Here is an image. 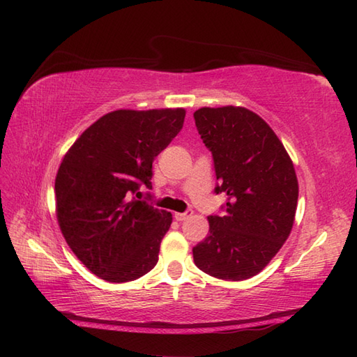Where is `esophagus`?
I'll list each match as a JSON object with an SVG mask.
<instances>
[{
	"label": "esophagus",
	"instance_id": "1",
	"mask_svg": "<svg viewBox=\"0 0 357 357\" xmlns=\"http://www.w3.org/2000/svg\"><path fill=\"white\" fill-rule=\"evenodd\" d=\"M192 215H193V210L188 208L184 211V213H174V219H176V221H185V219H188Z\"/></svg>",
	"mask_w": 357,
	"mask_h": 357
}]
</instances>
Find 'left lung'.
I'll return each instance as SVG.
<instances>
[{
    "mask_svg": "<svg viewBox=\"0 0 357 357\" xmlns=\"http://www.w3.org/2000/svg\"><path fill=\"white\" fill-rule=\"evenodd\" d=\"M211 151L221 215H210L208 236L193 247L196 267L210 276L244 280L275 256L294 222L298 178L282 142L244 107H202L193 113Z\"/></svg>",
    "mask_w": 357,
    "mask_h": 357,
    "instance_id": "obj_1",
    "label": "left lung"
}]
</instances>
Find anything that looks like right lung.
I'll use <instances>...</instances> for the list:
<instances>
[{
    "label": "right lung",
    "instance_id": "add662e5",
    "mask_svg": "<svg viewBox=\"0 0 357 357\" xmlns=\"http://www.w3.org/2000/svg\"><path fill=\"white\" fill-rule=\"evenodd\" d=\"M184 118V109L115 110L67 151L55 181L58 224L93 275L128 282L156 265L172 213L136 198L142 185L151 188V164Z\"/></svg>",
    "mask_w": 357,
    "mask_h": 357
}]
</instances>
